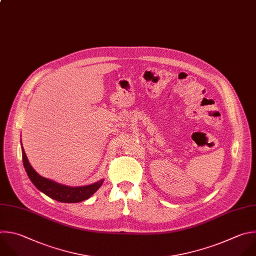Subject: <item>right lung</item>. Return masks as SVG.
<instances>
[{
    "label": "right lung",
    "mask_w": 256,
    "mask_h": 256,
    "mask_svg": "<svg viewBox=\"0 0 256 256\" xmlns=\"http://www.w3.org/2000/svg\"><path fill=\"white\" fill-rule=\"evenodd\" d=\"M22 145V142H21ZM22 148V158L24 168L27 172L32 184L38 188L40 192L48 196L49 198H54L56 200L62 202H78L90 198L100 188L103 184L104 180H100L94 184L88 186H68L66 184H58L52 180H49L46 178L41 176L31 166L26 153L24 151L23 146Z\"/></svg>",
    "instance_id": "1"
}]
</instances>
